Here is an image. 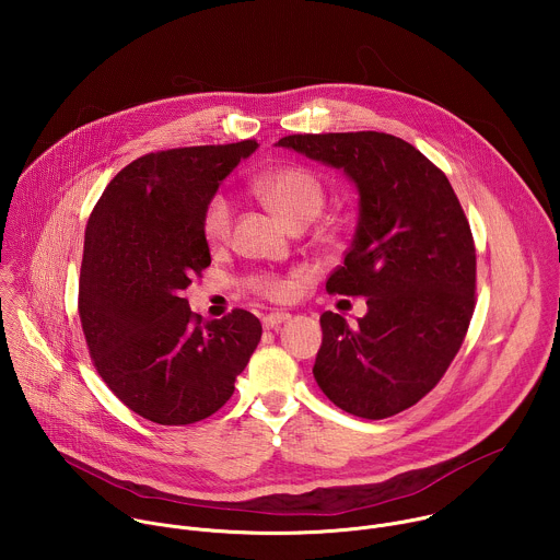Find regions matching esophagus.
<instances>
[{"label": "esophagus", "instance_id": "1", "mask_svg": "<svg viewBox=\"0 0 560 560\" xmlns=\"http://www.w3.org/2000/svg\"><path fill=\"white\" fill-rule=\"evenodd\" d=\"M285 322H290V314H288V312H270V314H266V316L261 318V324H264L266 330L279 328V326L285 324Z\"/></svg>", "mask_w": 560, "mask_h": 560}]
</instances>
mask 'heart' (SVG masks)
Segmentation results:
<instances>
[{"label":"heart","mask_w":560,"mask_h":560,"mask_svg":"<svg viewBox=\"0 0 560 560\" xmlns=\"http://www.w3.org/2000/svg\"><path fill=\"white\" fill-rule=\"evenodd\" d=\"M257 195L292 228H303L318 217L326 206V186L314 171L305 166H281L255 182ZM234 208L225 192H214L201 214V232L210 246L228 242ZM250 292L268 301L292 296V281L281 275H255L248 279Z\"/></svg>","instance_id":"1"}]
</instances>
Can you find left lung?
I'll use <instances>...</instances> for the list:
<instances>
[{"instance_id": "left-lung-1", "label": "left lung", "mask_w": 560, "mask_h": 560, "mask_svg": "<svg viewBox=\"0 0 560 560\" xmlns=\"http://www.w3.org/2000/svg\"><path fill=\"white\" fill-rule=\"evenodd\" d=\"M279 145L341 168L359 188V225L326 290L365 296L357 326L322 314L314 378L330 401L378 421L443 378L476 305V248L445 173L394 135H288Z\"/></svg>"}]
</instances>
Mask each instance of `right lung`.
Here are the masks:
<instances>
[{
	"label": "right lung",
	"mask_w": 560,
	"mask_h": 560,
	"mask_svg": "<svg viewBox=\"0 0 560 560\" xmlns=\"http://www.w3.org/2000/svg\"><path fill=\"white\" fill-rule=\"evenodd\" d=\"M257 141L148 152L95 203L79 275V318L104 383L159 425L212 417L261 341L259 318L203 322L184 296L210 266L201 214Z\"/></svg>",
	"instance_id": "obj_1"
}]
</instances>
